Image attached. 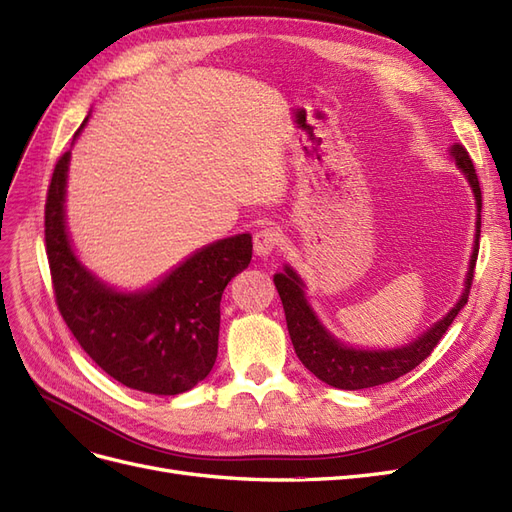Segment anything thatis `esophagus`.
Wrapping results in <instances>:
<instances>
[{
  "label": "esophagus",
  "instance_id": "esophagus-1",
  "mask_svg": "<svg viewBox=\"0 0 512 512\" xmlns=\"http://www.w3.org/2000/svg\"><path fill=\"white\" fill-rule=\"evenodd\" d=\"M280 242V232L276 227H266L261 229V232L255 234V240H253V246H255V253L259 257H270L274 253V249Z\"/></svg>",
  "mask_w": 512,
  "mask_h": 512
}]
</instances>
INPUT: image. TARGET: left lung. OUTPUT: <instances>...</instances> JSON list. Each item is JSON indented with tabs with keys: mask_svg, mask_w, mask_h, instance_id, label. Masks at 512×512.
I'll return each mask as SVG.
<instances>
[{
	"mask_svg": "<svg viewBox=\"0 0 512 512\" xmlns=\"http://www.w3.org/2000/svg\"><path fill=\"white\" fill-rule=\"evenodd\" d=\"M449 155L455 161L457 170L466 176L474 195L476 229L472 255L464 278V291H461L455 306L442 319L427 327L415 340H410L408 344L402 346H393V349H359V346L346 344L323 325L315 308L310 306L306 298V285L302 276L295 272L289 263H285L283 272L274 274V285L285 308L287 329L295 355L300 357L302 364L315 374L319 381L346 391L368 389L395 381V378H400L412 368H417L421 361L434 351V346L444 336V332H447L449 325L455 321L459 310L466 306L474 276V263L478 255V238H481V187H478V178L466 148L453 144L449 148Z\"/></svg>",
	"mask_w": 512,
	"mask_h": 512,
	"instance_id": "left-lung-1",
	"label": "left lung"
}]
</instances>
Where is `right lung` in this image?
I'll list each match as a JSON object with an SVG mask.
<instances>
[{"label":"right lung","mask_w":512,"mask_h":512,"mask_svg":"<svg viewBox=\"0 0 512 512\" xmlns=\"http://www.w3.org/2000/svg\"><path fill=\"white\" fill-rule=\"evenodd\" d=\"M70 157L72 151L57 161L44 212L46 255L63 321L85 353L121 385L153 395L193 389L217 361L221 295L229 280L249 268L251 234L202 246L148 287L117 289L74 251L65 221Z\"/></svg>","instance_id":"right-lung-1"}]
</instances>
